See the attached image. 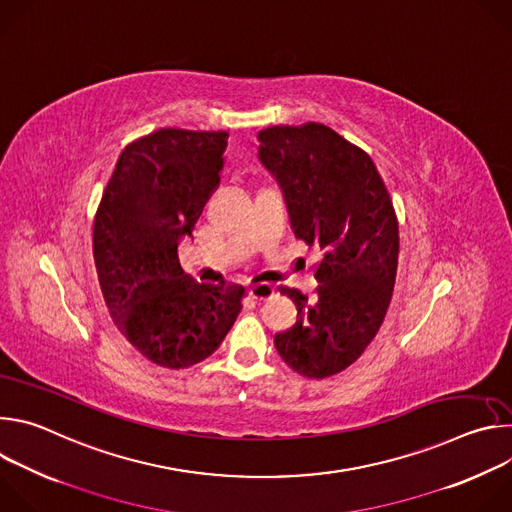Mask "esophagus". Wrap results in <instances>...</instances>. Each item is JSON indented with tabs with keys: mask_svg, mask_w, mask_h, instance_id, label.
Instances as JSON below:
<instances>
[{
	"mask_svg": "<svg viewBox=\"0 0 512 512\" xmlns=\"http://www.w3.org/2000/svg\"><path fill=\"white\" fill-rule=\"evenodd\" d=\"M275 294V287L271 283H261V285H255L251 291H249V298L253 302H265L269 300L271 296Z\"/></svg>",
	"mask_w": 512,
	"mask_h": 512,
	"instance_id": "obj_1",
	"label": "esophagus"
}]
</instances>
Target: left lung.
Here are the masks:
<instances>
[{"mask_svg":"<svg viewBox=\"0 0 512 512\" xmlns=\"http://www.w3.org/2000/svg\"><path fill=\"white\" fill-rule=\"evenodd\" d=\"M259 160L283 190L291 229L320 255L316 300L281 285L296 324L273 342L308 379L348 369L379 332L393 298L399 223L375 162L322 123L273 125L257 135Z\"/></svg>","mask_w":512,"mask_h":512,"instance_id":"8db88e82","label":"left lung"}]
</instances>
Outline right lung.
<instances>
[{
	"mask_svg": "<svg viewBox=\"0 0 512 512\" xmlns=\"http://www.w3.org/2000/svg\"><path fill=\"white\" fill-rule=\"evenodd\" d=\"M227 131L158 129L125 145L93 223L105 306L145 358L186 369L210 356L235 324L245 287H206L178 261L221 182Z\"/></svg>",
	"mask_w": 512,
	"mask_h": 512,
	"instance_id": "right-lung-1",
	"label": "right lung"
}]
</instances>
